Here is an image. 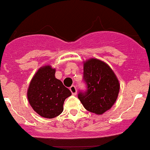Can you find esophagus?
<instances>
[{
    "instance_id": "obj_1",
    "label": "esophagus",
    "mask_w": 150,
    "mask_h": 150,
    "mask_svg": "<svg viewBox=\"0 0 150 150\" xmlns=\"http://www.w3.org/2000/svg\"><path fill=\"white\" fill-rule=\"evenodd\" d=\"M70 90H71L72 95H76L77 90H76V86H71L70 87Z\"/></svg>"
}]
</instances>
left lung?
<instances>
[{"label": "left lung", "mask_w": 150, "mask_h": 150, "mask_svg": "<svg viewBox=\"0 0 150 150\" xmlns=\"http://www.w3.org/2000/svg\"><path fill=\"white\" fill-rule=\"evenodd\" d=\"M83 81L86 90L78 94L83 107L96 114L110 109L120 91L119 80L112 69L98 59H89L84 63Z\"/></svg>", "instance_id": "1"}]
</instances>
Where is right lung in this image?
Returning <instances> with one entry per match:
<instances>
[{
    "label": "right lung",
    "instance_id": "1",
    "mask_svg": "<svg viewBox=\"0 0 150 150\" xmlns=\"http://www.w3.org/2000/svg\"><path fill=\"white\" fill-rule=\"evenodd\" d=\"M55 73L49 65L40 68L28 90V99L34 110L48 119L62 113L64 100L71 95V91L55 77Z\"/></svg>",
    "mask_w": 150,
    "mask_h": 150
}]
</instances>
